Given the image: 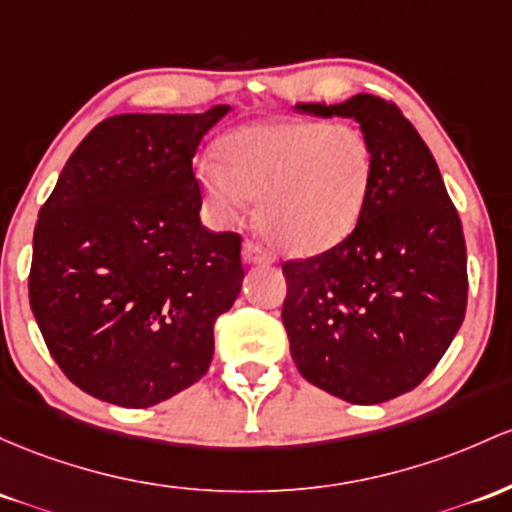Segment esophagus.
Segmentation results:
<instances>
[{
    "label": "esophagus",
    "mask_w": 512,
    "mask_h": 512,
    "mask_svg": "<svg viewBox=\"0 0 512 512\" xmlns=\"http://www.w3.org/2000/svg\"><path fill=\"white\" fill-rule=\"evenodd\" d=\"M243 260L250 262V265H267V262L274 260V255L267 247L255 243V240H247L243 245Z\"/></svg>",
    "instance_id": "1"
}]
</instances>
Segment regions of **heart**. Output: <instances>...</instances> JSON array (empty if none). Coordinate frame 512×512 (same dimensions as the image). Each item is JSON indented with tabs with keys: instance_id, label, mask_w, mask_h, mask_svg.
<instances>
[{
	"instance_id": "1",
	"label": "heart",
	"mask_w": 512,
	"mask_h": 512,
	"mask_svg": "<svg viewBox=\"0 0 512 512\" xmlns=\"http://www.w3.org/2000/svg\"><path fill=\"white\" fill-rule=\"evenodd\" d=\"M218 162L196 170L206 199L233 216L260 201L257 223L282 250L316 255L357 226L372 189L367 136L347 123L277 121L240 128L218 143Z\"/></svg>"
}]
</instances>
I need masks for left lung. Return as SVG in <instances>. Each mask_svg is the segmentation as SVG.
<instances>
[{
    "label": "left lung",
    "instance_id": "obj_1",
    "mask_svg": "<svg viewBox=\"0 0 512 512\" xmlns=\"http://www.w3.org/2000/svg\"><path fill=\"white\" fill-rule=\"evenodd\" d=\"M345 116L372 145L374 174L355 230L318 255L282 262V320L301 376L372 406L413 391L466 313V245L435 157L393 101L299 104Z\"/></svg>",
    "mask_w": 512,
    "mask_h": 512
}]
</instances>
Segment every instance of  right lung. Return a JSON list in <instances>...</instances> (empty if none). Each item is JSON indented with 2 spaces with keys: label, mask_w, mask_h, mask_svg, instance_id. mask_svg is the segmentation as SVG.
I'll return each mask as SVG.
<instances>
[{
  "label": "right lung",
  "mask_w": 512,
  "mask_h": 512,
  "mask_svg": "<svg viewBox=\"0 0 512 512\" xmlns=\"http://www.w3.org/2000/svg\"><path fill=\"white\" fill-rule=\"evenodd\" d=\"M228 109L97 123L38 211L31 311L55 364L99 401L155 406L209 369L243 238L201 226L192 160Z\"/></svg>",
  "instance_id": "right-lung-1"
}]
</instances>
